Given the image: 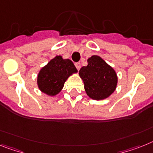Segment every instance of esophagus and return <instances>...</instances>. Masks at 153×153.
I'll list each match as a JSON object with an SVG mask.
<instances>
[{"instance_id": "esophagus-1", "label": "esophagus", "mask_w": 153, "mask_h": 153, "mask_svg": "<svg viewBox=\"0 0 153 153\" xmlns=\"http://www.w3.org/2000/svg\"><path fill=\"white\" fill-rule=\"evenodd\" d=\"M75 65L76 67V69H77V70H79V69L81 67V66H80V62H76L75 64Z\"/></svg>"}]
</instances>
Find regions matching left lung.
<instances>
[{"label":"left lung","instance_id":"left-lung-1","mask_svg":"<svg viewBox=\"0 0 153 153\" xmlns=\"http://www.w3.org/2000/svg\"><path fill=\"white\" fill-rule=\"evenodd\" d=\"M79 75L88 96L93 100L108 98L117 87V73L98 55H92L88 59V65L79 69Z\"/></svg>","mask_w":153,"mask_h":153}]
</instances>
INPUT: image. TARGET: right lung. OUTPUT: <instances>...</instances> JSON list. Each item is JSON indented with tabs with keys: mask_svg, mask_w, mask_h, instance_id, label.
I'll use <instances>...</instances> for the list:
<instances>
[{
	"mask_svg": "<svg viewBox=\"0 0 153 153\" xmlns=\"http://www.w3.org/2000/svg\"><path fill=\"white\" fill-rule=\"evenodd\" d=\"M76 73L70 59L56 55L39 71L36 79L39 90L48 96H55L61 91L68 78Z\"/></svg>",
	"mask_w": 153,
	"mask_h": 153,
	"instance_id": "1",
	"label": "right lung"
}]
</instances>
